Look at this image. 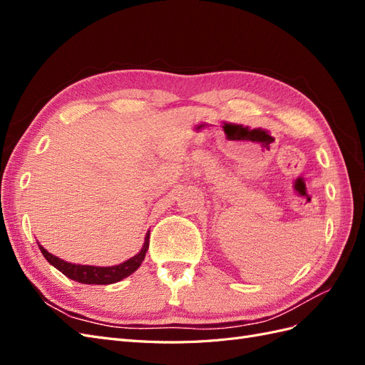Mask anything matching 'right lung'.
<instances>
[{
  "label": "right lung",
  "instance_id": "right-lung-1",
  "mask_svg": "<svg viewBox=\"0 0 365 365\" xmlns=\"http://www.w3.org/2000/svg\"><path fill=\"white\" fill-rule=\"evenodd\" d=\"M148 248H149V233L146 236V242L145 245H143L141 251L135 254L134 257H130L129 260L115 264V267H90V264H76V263L65 262L56 256H53L51 252H48L46 248L39 245V250L43 254V257H46L54 268H58L63 275H67L68 279L79 283H86V284H111L128 277V275L135 272L140 268L141 262L145 260Z\"/></svg>",
  "mask_w": 365,
  "mask_h": 365
}]
</instances>
